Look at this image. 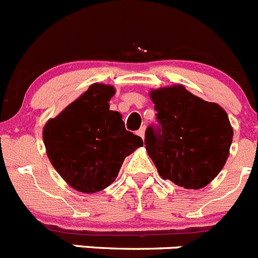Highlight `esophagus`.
<instances>
[{
    "instance_id": "obj_1",
    "label": "esophagus",
    "mask_w": 258,
    "mask_h": 258,
    "mask_svg": "<svg viewBox=\"0 0 258 258\" xmlns=\"http://www.w3.org/2000/svg\"><path fill=\"white\" fill-rule=\"evenodd\" d=\"M138 135L140 136V138L144 139V135H145V127H141V128L138 131Z\"/></svg>"
}]
</instances>
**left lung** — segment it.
<instances>
[{"label":"left lung","instance_id":"1","mask_svg":"<svg viewBox=\"0 0 258 258\" xmlns=\"http://www.w3.org/2000/svg\"><path fill=\"white\" fill-rule=\"evenodd\" d=\"M158 126L145 132L146 152L158 173L185 189H201L229 157L233 128L226 112L182 86L150 92Z\"/></svg>","mask_w":258,"mask_h":258}]
</instances>
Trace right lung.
Wrapping results in <instances>:
<instances>
[{
    "label": "right lung",
    "instance_id": "add662e5",
    "mask_svg": "<svg viewBox=\"0 0 258 258\" xmlns=\"http://www.w3.org/2000/svg\"><path fill=\"white\" fill-rule=\"evenodd\" d=\"M112 86L94 83L43 128L47 157L59 175L78 191L105 189L124 158L143 139L127 131L122 115L109 110Z\"/></svg>",
    "mask_w": 258,
    "mask_h": 258
}]
</instances>
